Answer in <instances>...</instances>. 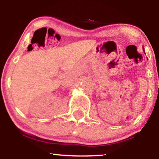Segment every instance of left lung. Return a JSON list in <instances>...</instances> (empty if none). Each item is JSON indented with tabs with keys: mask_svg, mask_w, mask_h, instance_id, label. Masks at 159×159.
I'll return each instance as SVG.
<instances>
[{
	"mask_svg": "<svg viewBox=\"0 0 159 159\" xmlns=\"http://www.w3.org/2000/svg\"><path fill=\"white\" fill-rule=\"evenodd\" d=\"M143 50H144V48H143ZM144 53H145V51H144Z\"/></svg>",
	"mask_w": 159,
	"mask_h": 159,
	"instance_id": "obj_1",
	"label": "left lung"
}]
</instances>
